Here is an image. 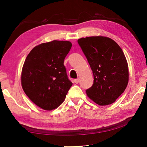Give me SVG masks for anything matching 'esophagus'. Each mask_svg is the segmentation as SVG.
Returning <instances> with one entry per match:
<instances>
[{
  "label": "esophagus",
  "instance_id": "esophagus-1",
  "mask_svg": "<svg viewBox=\"0 0 147 147\" xmlns=\"http://www.w3.org/2000/svg\"><path fill=\"white\" fill-rule=\"evenodd\" d=\"M79 82H80V80H79V78H77V79H75L74 80V82L75 83H76V84H78L79 83Z\"/></svg>",
  "mask_w": 147,
  "mask_h": 147
}]
</instances>
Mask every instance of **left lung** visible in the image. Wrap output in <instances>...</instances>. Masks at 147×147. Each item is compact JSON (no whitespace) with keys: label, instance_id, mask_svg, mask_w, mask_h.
Here are the masks:
<instances>
[{"label":"left lung","instance_id":"1","mask_svg":"<svg viewBox=\"0 0 147 147\" xmlns=\"http://www.w3.org/2000/svg\"><path fill=\"white\" fill-rule=\"evenodd\" d=\"M93 74V84L86 90L99 105L114 103L125 90L129 80L128 65L122 49L110 38L102 36L78 40Z\"/></svg>","mask_w":147,"mask_h":147}]
</instances>
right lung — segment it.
<instances>
[{
	"instance_id": "obj_1",
	"label": "right lung",
	"mask_w": 147,
	"mask_h": 147,
	"mask_svg": "<svg viewBox=\"0 0 147 147\" xmlns=\"http://www.w3.org/2000/svg\"><path fill=\"white\" fill-rule=\"evenodd\" d=\"M71 47L69 41L43 43L35 47L24 61L22 88L34 104L44 110L59 107L73 85L64 65Z\"/></svg>"
}]
</instances>
